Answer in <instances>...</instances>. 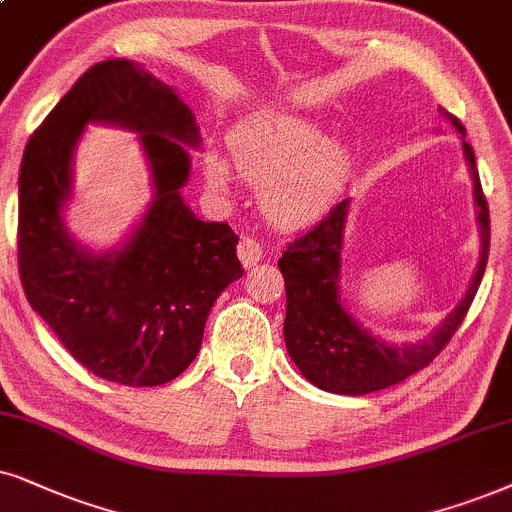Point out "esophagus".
I'll use <instances>...</instances> for the list:
<instances>
[{
    "instance_id": "34e87169",
    "label": "esophagus",
    "mask_w": 512,
    "mask_h": 512,
    "mask_svg": "<svg viewBox=\"0 0 512 512\" xmlns=\"http://www.w3.org/2000/svg\"><path fill=\"white\" fill-rule=\"evenodd\" d=\"M262 255H264L262 245L257 243L255 238L241 236V241H238V260H241V264H243L245 269L255 267V264L262 260Z\"/></svg>"
}]
</instances>
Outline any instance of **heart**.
<instances>
[{
	"label": "heart",
	"mask_w": 512,
	"mask_h": 512,
	"mask_svg": "<svg viewBox=\"0 0 512 512\" xmlns=\"http://www.w3.org/2000/svg\"><path fill=\"white\" fill-rule=\"evenodd\" d=\"M234 170L260 186L264 217L281 229H300L326 215L349 177L352 155L335 137L297 115H264L238 125L226 141ZM203 174L210 189H229V165L205 153Z\"/></svg>",
	"instance_id": "obj_1"
}]
</instances>
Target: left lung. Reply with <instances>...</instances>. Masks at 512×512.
<instances>
[{
  "instance_id": "8db88e82",
  "label": "left lung",
  "mask_w": 512,
  "mask_h": 512,
  "mask_svg": "<svg viewBox=\"0 0 512 512\" xmlns=\"http://www.w3.org/2000/svg\"><path fill=\"white\" fill-rule=\"evenodd\" d=\"M439 115L461 134V148L472 179V208L480 229V257L461 302L444 316L428 338L390 342L361 323L342 295V250L352 198H345L331 215L307 236L288 245L278 260L286 278V321L283 340L295 366L309 383L333 394L378 392L418 373L442 352L468 314L489 257V210L484 200L475 153L465 141V129L454 115L439 108Z\"/></svg>"
}]
</instances>
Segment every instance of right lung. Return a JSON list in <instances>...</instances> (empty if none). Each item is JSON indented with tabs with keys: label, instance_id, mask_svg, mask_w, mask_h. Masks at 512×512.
<instances>
[{
	"label": "right lung",
	"instance_id": "1",
	"mask_svg": "<svg viewBox=\"0 0 512 512\" xmlns=\"http://www.w3.org/2000/svg\"><path fill=\"white\" fill-rule=\"evenodd\" d=\"M89 124L137 131L154 196L130 234L94 251L69 234L74 151ZM196 115L174 87L141 63H96L56 103L25 146L18 174V271L30 307L70 357L129 387L170 383L196 359L205 321L226 286L243 276L238 236L200 222L181 189Z\"/></svg>",
	"mask_w": 512,
	"mask_h": 512
}]
</instances>
